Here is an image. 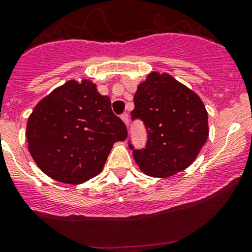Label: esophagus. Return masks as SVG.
Segmentation results:
<instances>
[{
    "label": "esophagus",
    "mask_w": 252,
    "mask_h": 252,
    "mask_svg": "<svg viewBox=\"0 0 252 252\" xmlns=\"http://www.w3.org/2000/svg\"><path fill=\"white\" fill-rule=\"evenodd\" d=\"M121 120H123L124 123L126 124V125H128V114H126V113H124V114L121 115Z\"/></svg>",
    "instance_id": "34e87169"
}]
</instances>
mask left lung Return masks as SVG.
<instances>
[{
	"mask_svg": "<svg viewBox=\"0 0 252 252\" xmlns=\"http://www.w3.org/2000/svg\"><path fill=\"white\" fill-rule=\"evenodd\" d=\"M132 120L140 119L148 132L145 149L133 150L144 174L167 178L186 169L198 156L209 134L202 99L167 73L151 72L134 94Z\"/></svg>",
	"mask_w": 252,
	"mask_h": 252,
	"instance_id": "1",
	"label": "left lung"
}]
</instances>
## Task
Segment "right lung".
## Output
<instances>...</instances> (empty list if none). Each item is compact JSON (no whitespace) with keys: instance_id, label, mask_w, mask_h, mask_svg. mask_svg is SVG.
Listing matches in <instances>:
<instances>
[{"instance_id":"right-lung-1","label":"right lung","mask_w":252,"mask_h":252,"mask_svg":"<svg viewBox=\"0 0 252 252\" xmlns=\"http://www.w3.org/2000/svg\"><path fill=\"white\" fill-rule=\"evenodd\" d=\"M108 96L89 79L68 80L37 103L26 126L28 147L43 173L64 184H83L103 169L127 128Z\"/></svg>"}]
</instances>
